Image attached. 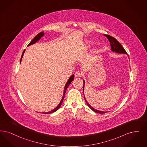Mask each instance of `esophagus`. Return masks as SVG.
<instances>
[{
    "instance_id": "1",
    "label": "esophagus",
    "mask_w": 147,
    "mask_h": 147,
    "mask_svg": "<svg viewBox=\"0 0 147 147\" xmlns=\"http://www.w3.org/2000/svg\"><path fill=\"white\" fill-rule=\"evenodd\" d=\"M82 76V73L80 71H77L75 73V76H76V77L79 78V77Z\"/></svg>"
}]
</instances>
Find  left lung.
<instances>
[{
	"instance_id": "left-lung-1",
	"label": "left lung",
	"mask_w": 147,
	"mask_h": 147,
	"mask_svg": "<svg viewBox=\"0 0 147 147\" xmlns=\"http://www.w3.org/2000/svg\"><path fill=\"white\" fill-rule=\"evenodd\" d=\"M104 35L106 36V37L108 38V40L111 42V49H112V51L115 52V53H127L126 51L124 49V48L122 47V45L120 44V43L117 41L115 38H114V37H113V36H111V35H107V34H105ZM84 84H85V81L84 80L83 91H84ZM84 98H85V100L88 106V107L91 110H92L94 112L97 113H100V114H104V113H107V112H102V111H98L97 109H95L93 107H92L91 106L88 104V102L86 101V100L85 98V96H84Z\"/></svg>"
}]
</instances>
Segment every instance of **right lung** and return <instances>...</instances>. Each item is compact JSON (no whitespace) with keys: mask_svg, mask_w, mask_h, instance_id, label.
<instances>
[{"mask_svg":"<svg viewBox=\"0 0 147 147\" xmlns=\"http://www.w3.org/2000/svg\"><path fill=\"white\" fill-rule=\"evenodd\" d=\"M44 35V32H41L40 33H39L38 34H37V35L35 36V37L34 38V39H33L32 41L30 42V44L28 45V46H30V45L33 44L35 43L36 41H38V40L41 38V37H42V36ZM24 51H25V50H24V51H23V53H22V54L21 58V59H20V63H21V62L22 59V57H23V56H24ZM74 78V75H72V76H71L69 78V79H68V82H67V83H66V84H65V89H64V92H63V97H62V100H61L60 103H59V105L57 106V107H56L54 109H53V111H50V112H46V113H42L43 114H50V113H52L53 112H56V111H57V110L59 109V108H60L61 106V105H62V102H63V100H64V98H65V94L66 90H67V89L68 88V87L69 86V85H70V84H71V82L73 80Z\"/></svg>","mask_w":147,"mask_h":147,"instance_id":"1","label":"right lung"}]
</instances>
